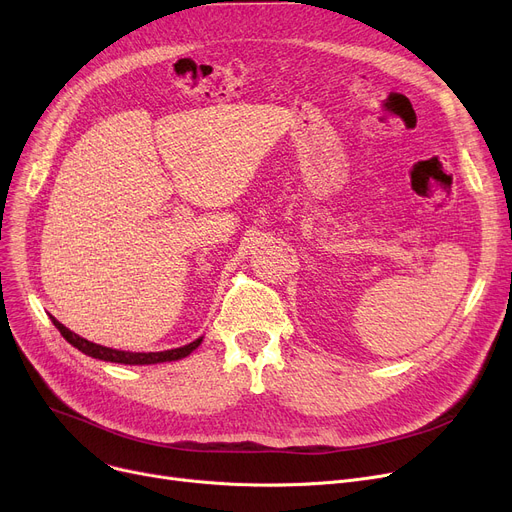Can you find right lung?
I'll return each instance as SVG.
<instances>
[{"label":"right lung","mask_w":512,"mask_h":512,"mask_svg":"<svg viewBox=\"0 0 512 512\" xmlns=\"http://www.w3.org/2000/svg\"><path fill=\"white\" fill-rule=\"evenodd\" d=\"M53 326H56L60 330V334L74 346L78 348L80 353H85L93 359H101V361H112V363H122V365H153V363H164V361H178L186 355H191L195 348L201 344L203 338H197L195 342L186 344V346H180V348H172V351H164V353H126V351H116V348H107V346H101V344H95V342H89L85 338L76 336L74 332H70L66 326H62L60 321L49 315Z\"/></svg>","instance_id":"right-lung-1"}]
</instances>
